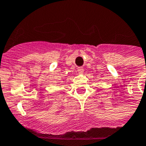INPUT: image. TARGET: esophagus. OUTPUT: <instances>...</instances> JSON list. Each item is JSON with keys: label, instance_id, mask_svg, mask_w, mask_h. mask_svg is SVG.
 Masks as SVG:
<instances>
[{"label": "esophagus", "instance_id": "1", "mask_svg": "<svg viewBox=\"0 0 146 146\" xmlns=\"http://www.w3.org/2000/svg\"><path fill=\"white\" fill-rule=\"evenodd\" d=\"M77 70H78V73H82L84 72V69L82 67H79V68H78V69Z\"/></svg>", "mask_w": 146, "mask_h": 146}]
</instances>
